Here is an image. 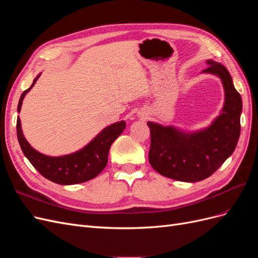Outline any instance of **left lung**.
<instances>
[{
	"mask_svg": "<svg viewBox=\"0 0 258 258\" xmlns=\"http://www.w3.org/2000/svg\"><path fill=\"white\" fill-rule=\"evenodd\" d=\"M204 72L221 77L225 89L222 114L211 126L197 134L187 135L173 127L148 121L151 166L163 176L183 182H199L212 175L235 151L240 137L242 100L223 64L207 61Z\"/></svg>",
	"mask_w": 258,
	"mask_h": 258,
	"instance_id": "obj_1",
	"label": "left lung"
}]
</instances>
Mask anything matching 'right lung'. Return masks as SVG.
Returning a JSON list of instances; mask_svg holds the SVG:
<instances>
[{
  "label": "right lung",
  "instance_id": "obj_1",
  "mask_svg": "<svg viewBox=\"0 0 258 258\" xmlns=\"http://www.w3.org/2000/svg\"><path fill=\"white\" fill-rule=\"evenodd\" d=\"M38 77L40 75L33 81L30 88L22 92L18 103V112H20L26 93L33 87ZM124 128V121L115 122L101 131L83 150L61 157H49L31 147L22 135L19 117L17 118V138L23 154L44 177L61 185L87 182L101 173L107 163V155L112 143L120 136Z\"/></svg>",
  "mask_w": 258,
  "mask_h": 258
}]
</instances>
